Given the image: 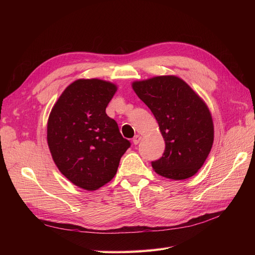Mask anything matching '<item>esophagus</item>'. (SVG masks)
I'll list each match as a JSON object with an SVG mask.
<instances>
[{
  "mask_svg": "<svg viewBox=\"0 0 255 255\" xmlns=\"http://www.w3.org/2000/svg\"><path fill=\"white\" fill-rule=\"evenodd\" d=\"M140 139H141V136L136 135V136L133 138V143H134V144H138V143H139Z\"/></svg>",
  "mask_w": 255,
  "mask_h": 255,
  "instance_id": "34e87169",
  "label": "esophagus"
}]
</instances>
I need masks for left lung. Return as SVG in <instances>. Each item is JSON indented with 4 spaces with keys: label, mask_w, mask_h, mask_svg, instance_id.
Wrapping results in <instances>:
<instances>
[{
    "label": "left lung",
    "mask_w": 255,
    "mask_h": 255,
    "mask_svg": "<svg viewBox=\"0 0 255 255\" xmlns=\"http://www.w3.org/2000/svg\"><path fill=\"white\" fill-rule=\"evenodd\" d=\"M133 89L157 120L165 140L163 156L151 163L154 170L172 180L196 174L214 141L213 119L202 99L172 75L135 82Z\"/></svg>",
    "instance_id": "8db88e82"
}]
</instances>
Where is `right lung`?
Here are the masks:
<instances>
[{
	"label": "right lung",
	"instance_id": "1",
	"mask_svg": "<svg viewBox=\"0 0 255 255\" xmlns=\"http://www.w3.org/2000/svg\"><path fill=\"white\" fill-rule=\"evenodd\" d=\"M117 87L78 80L65 89L48 121V144L59 171L76 186L96 190L115 176L130 142L105 110Z\"/></svg>",
	"mask_w": 255,
	"mask_h": 255
}]
</instances>
